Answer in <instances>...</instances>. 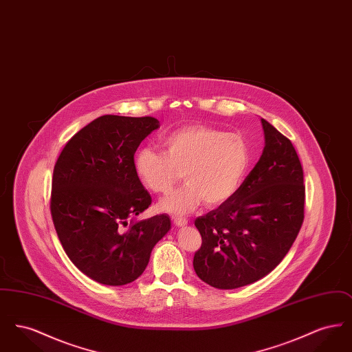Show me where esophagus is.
<instances>
[{"mask_svg": "<svg viewBox=\"0 0 352 352\" xmlns=\"http://www.w3.org/2000/svg\"><path fill=\"white\" fill-rule=\"evenodd\" d=\"M173 221H174V224H175L177 227H186V226H187V223H188V221H187V219L184 218H174Z\"/></svg>", "mask_w": 352, "mask_h": 352, "instance_id": "obj_1", "label": "esophagus"}]
</instances>
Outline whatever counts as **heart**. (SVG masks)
Segmentation results:
<instances>
[{
    "label": "heart",
    "mask_w": 352,
    "mask_h": 352,
    "mask_svg": "<svg viewBox=\"0 0 352 352\" xmlns=\"http://www.w3.org/2000/svg\"><path fill=\"white\" fill-rule=\"evenodd\" d=\"M164 151L142 148L134 155L138 181L151 192H168L181 175L186 184L160 201L173 215L195 210L201 201L218 206L234 197L251 165V149L239 133L194 125L162 140Z\"/></svg>",
    "instance_id": "obj_1"
}]
</instances>
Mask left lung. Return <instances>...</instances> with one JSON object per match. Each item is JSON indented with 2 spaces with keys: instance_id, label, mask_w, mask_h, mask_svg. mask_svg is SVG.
<instances>
[{
  "instance_id": "left-lung-1",
  "label": "left lung",
  "mask_w": 352,
  "mask_h": 352,
  "mask_svg": "<svg viewBox=\"0 0 352 352\" xmlns=\"http://www.w3.org/2000/svg\"><path fill=\"white\" fill-rule=\"evenodd\" d=\"M265 146L234 197L195 220L201 247L192 265L218 289L253 284L276 268L303 223V170L293 144L261 118Z\"/></svg>"
}]
</instances>
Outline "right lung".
I'll return each mask as SVG.
<instances>
[{
  "mask_svg": "<svg viewBox=\"0 0 352 352\" xmlns=\"http://www.w3.org/2000/svg\"><path fill=\"white\" fill-rule=\"evenodd\" d=\"M158 128L160 121L149 116H101L68 141L55 164V231L74 265L96 283H133L171 228L165 214L135 219L151 198L135 175L134 153Z\"/></svg>",
  "mask_w": 352,
  "mask_h": 352,
  "instance_id": "add662e5",
  "label": "right lung"
}]
</instances>
